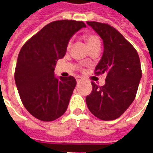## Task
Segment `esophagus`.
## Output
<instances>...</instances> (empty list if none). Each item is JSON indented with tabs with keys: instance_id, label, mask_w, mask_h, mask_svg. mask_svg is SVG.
I'll use <instances>...</instances> for the list:
<instances>
[{
	"instance_id": "esophagus-1",
	"label": "esophagus",
	"mask_w": 153,
	"mask_h": 153,
	"mask_svg": "<svg viewBox=\"0 0 153 153\" xmlns=\"http://www.w3.org/2000/svg\"><path fill=\"white\" fill-rule=\"evenodd\" d=\"M76 80H77V82H78V83H79V82H81V81L83 80V79H82V78H81L80 76H77L76 77Z\"/></svg>"
}]
</instances>
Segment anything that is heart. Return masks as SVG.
Segmentation results:
<instances>
[{
  "mask_svg": "<svg viewBox=\"0 0 153 153\" xmlns=\"http://www.w3.org/2000/svg\"><path fill=\"white\" fill-rule=\"evenodd\" d=\"M84 38H85V41H86L87 44H88V46L90 49L95 47H100V45H101L99 38H97L96 35L88 33L84 36ZM70 45H71V41L68 42V46H67L68 48L70 47Z\"/></svg>",
  "mask_w": 153,
  "mask_h": 153,
  "instance_id": "heart-1",
  "label": "heart"
}]
</instances>
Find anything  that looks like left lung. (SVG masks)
<instances>
[{
    "label": "left lung",
    "mask_w": 153,
    "mask_h": 153,
    "mask_svg": "<svg viewBox=\"0 0 153 153\" xmlns=\"http://www.w3.org/2000/svg\"><path fill=\"white\" fill-rule=\"evenodd\" d=\"M103 41L104 51L95 68L97 75L106 74V83L92 82L86 97L88 108L102 120L119 118L131 105L142 77L141 64L135 48L115 28L107 24L88 21Z\"/></svg>",
    "instance_id": "1"
}]
</instances>
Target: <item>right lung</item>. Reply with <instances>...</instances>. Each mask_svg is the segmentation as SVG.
Returning <instances> with one entry per match:
<instances>
[{
    "label": "right lung",
    "instance_id": "add662e5",
    "mask_svg": "<svg viewBox=\"0 0 153 153\" xmlns=\"http://www.w3.org/2000/svg\"><path fill=\"white\" fill-rule=\"evenodd\" d=\"M83 21L51 22L23 46L15 67V80L22 102L28 112L42 121L56 120L67 110L76 86L73 76L57 79L56 61L65 56L68 42Z\"/></svg>",
    "mask_w": 153,
    "mask_h": 153
}]
</instances>
